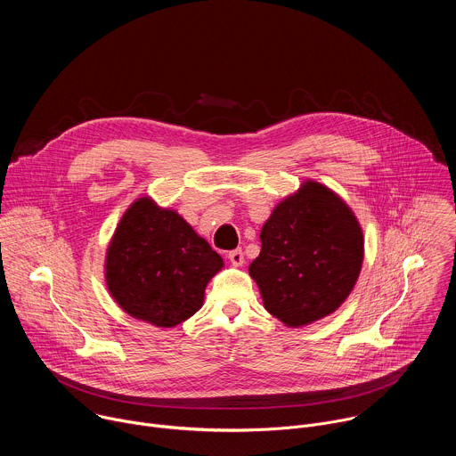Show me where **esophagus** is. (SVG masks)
Segmentation results:
<instances>
[{"mask_svg":"<svg viewBox=\"0 0 456 456\" xmlns=\"http://www.w3.org/2000/svg\"><path fill=\"white\" fill-rule=\"evenodd\" d=\"M227 257L231 259V264H232L234 267H241V265H243V262H245V257H243V252H241V248L231 250V252L227 254Z\"/></svg>","mask_w":456,"mask_h":456,"instance_id":"obj_1","label":"esophagus"}]
</instances>
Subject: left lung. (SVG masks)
Segmentation results:
<instances>
[{
  "label": "left lung",
  "mask_w": 456,
  "mask_h": 456,
  "mask_svg": "<svg viewBox=\"0 0 456 456\" xmlns=\"http://www.w3.org/2000/svg\"><path fill=\"white\" fill-rule=\"evenodd\" d=\"M262 250L248 267L264 306L292 329L334 314L354 290L364 236L330 187L305 180L262 227Z\"/></svg>",
  "instance_id": "obj_1"
}]
</instances>
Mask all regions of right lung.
I'll return each instance as SVG.
<instances>
[{
  "label": "right lung",
  "mask_w": 456,
  "mask_h": 456,
  "mask_svg": "<svg viewBox=\"0 0 456 456\" xmlns=\"http://www.w3.org/2000/svg\"><path fill=\"white\" fill-rule=\"evenodd\" d=\"M222 267V256L176 211L141 197L111 236L104 280L126 314L173 329L202 308L206 287Z\"/></svg>",
  "instance_id": "1"
}]
</instances>
